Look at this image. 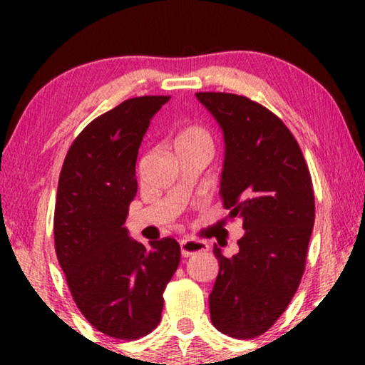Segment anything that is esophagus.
I'll return each instance as SVG.
<instances>
[{
  "mask_svg": "<svg viewBox=\"0 0 365 365\" xmlns=\"http://www.w3.org/2000/svg\"><path fill=\"white\" fill-rule=\"evenodd\" d=\"M181 254L184 257L194 256V254L199 252H206L207 251V244L202 241H196V239H181Z\"/></svg>",
  "mask_w": 365,
  "mask_h": 365,
  "instance_id": "34e87169",
  "label": "esophagus"
}]
</instances>
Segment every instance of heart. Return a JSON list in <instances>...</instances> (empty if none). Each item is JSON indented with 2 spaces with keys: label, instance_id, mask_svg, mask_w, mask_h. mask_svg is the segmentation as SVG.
<instances>
[{
  "label": "heart",
  "instance_id": "1",
  "mask_svg": "<svg viewBox=\"0 0 365 365\" xmlns=\"http://www.w3.org/2000/svg\"><path fill=\"white\" fill-rule=\"evenodd\" d=\"M178 149H211L212 151V136L209 133L207 128L201 126V124H191V126H186L181 133L178 134L176 139Z\"/></svg>",
  "mask_w": 365,
  "mask_h": 365
}]
</instances>
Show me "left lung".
Segmentation results:
<instances>
[{
	"mask_svg": "<svg viewBox=\"0 0 365 365\" xmlns=\"http://www.w3.org/2000/svg\"><path fill=\"white\" fill-rule=\"evenodd\" d=\"M226 141L222 206L241 219L239 252L222 256L209 296L214 327L254 339L282 316L301 284L316 219L312 179L289 128L266 106L232 93H196Z\"/></svg>",
	"mask_w": 365,
	"mask_h": 365,
	"instance_id": "left-lung-1",
	"label": "left lung"
}]
</instances>
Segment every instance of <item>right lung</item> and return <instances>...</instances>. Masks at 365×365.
I'll return each mask as SVG.
<instances>
[{
	"mask_svg": "<svg viewBox=\"0 0 365 365\" xmlns=\"http://www.w3.org/2000/svg\"><path fill=\"white\" fill-rule=\"evenodd\" d=\"M171 96H139L93 119L64 158L54 207V249L69 292L99 332L136 341L161 321L164 289L181 261L176 239L128 236L136 159L154 114Z\"/></svg>",
	"mask_w": 365,
	"mask_h": 365,
	"instance_id": "add662e5",
	"label": "right lung"
}]
</instances>
